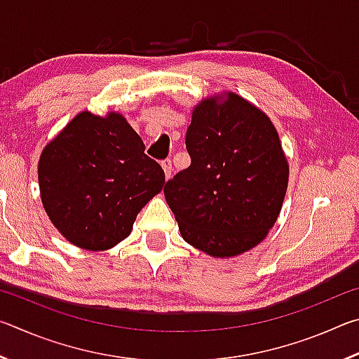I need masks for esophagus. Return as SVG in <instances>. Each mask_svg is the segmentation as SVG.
Listing matches in <instances>:
<instances>
[{"mask_svg": "<svg viewBox=\"0 0 359 359\" xmlns=\"http://www.w3.org/2000/svg\"><path fill=\"white\" fill-rule=\"evenodd\" d=\"M161 168H163V171H165V175H166V179H169L171 177V174H172V161L171 160H165V161H161Z\"/></svg>", "mask_w": 359, "mask_h": 359, "instance_id": "obj_1", "label": "esophagus"}]
</instances>
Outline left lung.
I'll use <instances>...</instances> for the list:
<instances>
[{"label": "left lung", "mask_w": 359, "mask_h": 359, "mask_svg": "<svg viewBox=\"0 0 359 359\" xmlns=\"http://www.w3.org/2000/svg\"><path fill=\"white\" fill-rule=\"evenodd\" d=\"M191 165L165 185L182 238L214 258L245 253L274 226L290 166L271 118L234 92L193 107Z\"/></svg>", "instance_id": "1"}]
</instances>
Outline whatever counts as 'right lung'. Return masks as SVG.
Listing matches in <instances>:
<instances>
[{
    "label": "right lung",
    "instance_id": "1",
    "mask_svg": "<svg viewBox=\"0 0 359 359\" xmlns=\"http://www.w3.org/2000/svg\"><path fill=\"white\" fill-rule=\"evenodd\" d=\"M123 115L79 112L39 156L41 201L66 241L92 252L126 239L136 217L165 185Z\"/></svg>",
    "mask_w": 359,
    "mask_h": 359
}]
</instances>
